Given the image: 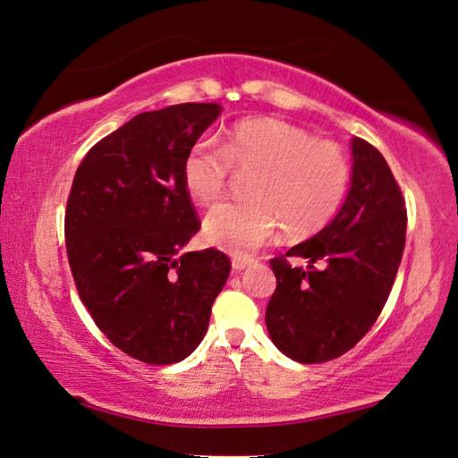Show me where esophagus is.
<instances>
[{
	"label": "esophagus",
	"mask_w": 458,
	"mask_h": 458,
	"mask_svg": "<svg viewBox=\"0 0 458 458\" xmlns=\"http://www.w3.org/2000/svg\"><path fill=\"white\" fill-rule=\"evenodd\" d=\"M254 260L252 258H242V256H234L232 258V272H242L244 268H248Z\"/></svg>",
	"instance_id": "obj_1"
}]
</instances>
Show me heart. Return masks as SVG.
Masks as SVG:
<instances>
[{"label":"heart","instance_id":"heart-1","mask_svg":"<svg viewBox=\"0 0 458 458\" xmlns=\"http://www.w3.org/2000/svg\"><path fill=\"white\" fill-rule=\"evenodd\" d=\"M250 171V198L216 206L204 220L208 242L236 256L266 246L282 226L293 238L318 232L336 214L351 182V165L335 142L278 118L238 122L220 146L196 142L182 160V182L198 204L218 200L232 172Z\"/></svg>","mask_w":458,"mask_h":458}]
</instances>
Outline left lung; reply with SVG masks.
Segmentation results:
<instances>
[{"mask_svg":"<svg viewBox=\"0 0 458 458\" xmlns=\"http://www.w3.org/2000/svg\"><path fill=\"white\" fill-rule=\"evenodd\" d=\"M351 148L344 204L318 234L286 252L309 258V266L270 260L276 290L266 306V328L278 351L296 362H327L351 351L377 322L401 266V188L377 148L360 138H352ZM316 261L322 269L313 268Z\"/></svg>","mask_w":458,"mask_h":458,"instance_id":"1","label":"left lung"}]
</instances>
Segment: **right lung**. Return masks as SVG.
Segmentation results:
<instances>
[{"label": "right lung", "instance_id": "right-lung-1", "mask_svg": "<svg viewBox=\"0 0 458 458\" xmlns=\"http://www.w3.org/2000/svg\"><path fill=\"white\" fill-rule=\"evenodd\" d=\"M220 114L218 104L138 114L73 176L65 250L80 298L112 344L146 364L196 351L228 280L224 252H182L200 230L182 160Z\"/></svg>", "mask_w": 458, "mask_h": 458}]
</instances>
